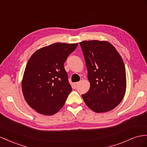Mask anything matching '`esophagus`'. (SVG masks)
Listing matches in <instances>:
<instances>
[{"mask_svg":"<svg viewBox=\"0 0 147 147\" xmlns=\"http://www.w3.org/2000/svg\"><path fill=\"white\" fill-rule=\"evenodd\" d=\"M78 83H79V82H77V83H73L72 87H73L74 89H76V88H77V86H78Z\"/></svg>","mask_w":147,"mask_h":147,"instance_id":"esophagus-1","label":"esophagus"}]
</instances>
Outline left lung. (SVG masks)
<instances>
[{"label": "left lung", "instance_id": "1", "mask_svg": "<svg viewBox=\"0 0 147 147\" xmlns=\"http://www.w3.org/2000/svg\"><path fill=\"white\" fill-rule=\"evenodd\" d=\"M90 83L88 92L82 95L93 111H109L119 104L126 90L125 65L116 48L108 41L80 42Z\"/></svg>", "mask_w": 147, "mask_h": 147}]
</instances>
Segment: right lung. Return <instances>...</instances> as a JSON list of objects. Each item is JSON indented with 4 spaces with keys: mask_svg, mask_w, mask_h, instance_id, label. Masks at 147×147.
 Returning <instances> with one entry per match:
<instances>
[{
    "mask_svg": "<svg viewBox=\"0 0 147 147\" xmlns=\"http://www.w3.org/2000/svg\"><path fill=\"white\" fill-rule=\"evenodd\" d=\"M77 43L57 42L37 50L28 61L22 88L25 100L38 113L51 116L72 91L64 64Z\"/></svg>",
    "mask_w": 147,
    "mask_h": 147,
    "instance_id": "right-lung-1",
    "label": "right lung"
}]
</instances>
